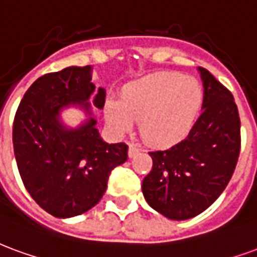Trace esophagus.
Listing matches in <instances>:
<instances>
[{"instance_id":"esophagus-1","label":"esophagus","mask_w":257,"mask_h":257,"mask_svg":"<svg viewBox=\"0 0 257 257\" xmlns=\"http://www.w3.org/2000/svg\"><path fill=\"white\" fill-rule=\"evenodd\" d=\"M138 152H140V148L133 144V145H130V147H128V157H130V159L131 157H134L137 153H138Z\"/></svg>"}]
</instances>
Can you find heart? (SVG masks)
Instances as JSON below:
<instances>
[{
    "instance_id": "heart-1",
    "label": "heart",
    "mask_w": 257,
    "mask_h": 257,
    "mask_svg": "<svg viewBox=\"0 0 257 257\" xmlns=\"http://www.w3.org/2000/svg\"><path fill=\"white\" fill-rule=\"evenodd\" d=\"M203 104V87L194 78L159 72L128 83L120 102L109 101L105 116L117 133L130 131L140 121L142 137L153 145L182 138L196 120Z\"/></svg>"
}]
</instances>
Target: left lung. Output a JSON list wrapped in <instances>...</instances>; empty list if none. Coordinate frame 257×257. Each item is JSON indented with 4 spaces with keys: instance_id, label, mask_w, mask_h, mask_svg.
Returning <instances> with one entry per match:
<instances>
[{
    "instance_id": "1",
    "label": "left lung",
    "mask_w": 257,
    "mask_h": 257,
    "mask_svg": "<svg viewBox=\"0 0 257 257\" xmlns=\"http://www.w3.org/2000/svg\"><path fill=\"white\" fill-rule=\"evenodd\" d=\"M203 80L201 115L186 138L149 152L152 171L142 193L155 211L172 220L204 212L222 194L239 156V116L233 94L209 71L198 67Z\"/></svg>"
}]
</instances>
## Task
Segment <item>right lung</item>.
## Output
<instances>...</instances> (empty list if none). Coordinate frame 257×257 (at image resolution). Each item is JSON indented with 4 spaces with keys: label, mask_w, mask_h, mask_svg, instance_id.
<instances>
[{
    "label": "right lung",
    "mask_w": 257,
    "mask_h": 257,
    "mask_svg": "<svg viewBox=\"0 0 257 257\" xmlns=\"http://www.w3.org/2000/svg\"><path fill=\"white\" fill-rule=\"evenodd\" d=\"M93 67H67L30 86L13 121V151L24 188L56 218L85 213L104 196L110 171L127 160L124 142L101 138L91 106L102 109L105 89L91 83ZM79 107L89 117L68 127L61 110Z\"/></svg>",
    "instance_id": "add662e5"
}]
</instances>
